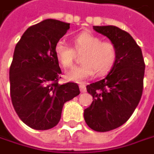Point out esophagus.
Listing matches in <instances>:
<instances>
[{"label":"esophagus","instance_id":"1","mask_svg":"<svg viewBox=\"0 0 154 154\" xmlns=\"http://www.w3.org/2000/svg\"><path fill=\"white\" fill-rule=\"evenodd\" d=\"M80 90L82 92H85L86 91V86L84 84H80Z\"/></svg>","mask_w":154,"mask_h":154}]
</instances>
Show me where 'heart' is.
Here are the masks:
<instances>
[{"mask_svg":"<svg viewBox=\"0 0 154 154\" xmlns=\"http://www.w3.org/2000/svg\"><path fill=\"white\" fill-rule=\"evenodd\" d=\"M76 51H84L81 57L82 64L74 67L66 75L69 81L82 82L90 79L93 74L105 75L114 66L117 60V48L111 41H103L101 37L82 32L73 39ZM54 52L57 59L64 68H71L73 65L76 53L72 47L63 41L55 44Z\"/></svg>","mask_w":154,"mask_h":154,"instance_id":"1","label":"heart"}]
</instances>
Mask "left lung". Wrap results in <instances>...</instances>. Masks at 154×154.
<instances>
[{"label":"left lung","instance_id":"8db88e82","mask_svg":"<svg viewBox=\"0 0 154 154\" xmlns=\"http://www.w3.org/2000/svg\"><path fill=\"white\" fill-rule=\"evenodd\" d=\"M117 48V60L103 80L87 85L92 103L84 110L87 125L96 131H108L125 123L143 94L145 63L140 46L125 31L115 26H93Z\"/></svg>","mask_w":154,"mask_h":154}]
</instances>
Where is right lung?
I'll use <instances>...</instances> for the list:
<instances>
[{"label": "right lung", "instance_id": "add662e5", "mask_svg": "<svg viewBox=\"0 0 154 154\" xmlns=\"http://www.w3.org/2000/svg\"><path fill=\"white\" fill-rule=\"evenodd\" d=\"M69 29L70 23L48 19L29 27L15 46L10 67L11 103L32 129L56 126L63 104L80 94L77 83H58L62 71L54 47Z\"/></svg>", "mask_w": 154, "mask_h": 154}]
</instances>
